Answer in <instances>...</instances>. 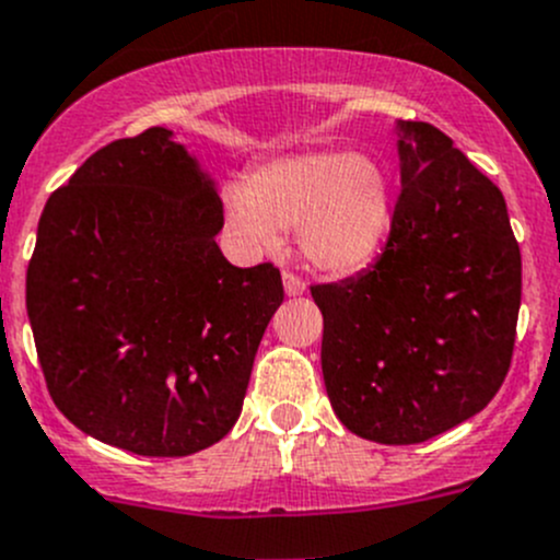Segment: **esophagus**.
<instances>
[{
	"label": "esophagus",
	"instance_id": "1",
	"mask_svg": "<svg viewBox=\"0 0 560 560\" xmlns=\"http://www.w3.org/2000/svg\"><path fill=\"white\" fill-rule=\"evenodd\" d=\"M281 279H284V292L290 298H298L306 292V281H303L298 273H292V270H284V276H281Z\"/></svg>",
	"mask_w": 560,
	"mask_h": 560
}]
</instances>
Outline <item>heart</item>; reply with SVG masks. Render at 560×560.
Returning <instances> with one entry per match:
<instances>
[{"instance_id": "b5f03b06", "label": "heart", "mask_w": 560, "mask_h": 560, "mask_svg": "<svg viewBox=\"0 0 560 560\" xmlns=\"http://www.w3.org/2000/svg\"><path fill=\"white\" fill-rule=\"evenodd\" d=\"M226 215L257 248L298 232L301 254L325 273H352L377 257L394 215V186L377 161L352 153H303L248 175L246 191H226Z\"/></svg>"}]
</instances>
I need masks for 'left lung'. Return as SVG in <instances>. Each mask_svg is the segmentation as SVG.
<instances>
[{
  "label": "left lung",
  "instance_id": "obj_1",
  "mask_svg": "<svg viewBox=\"0 0 560 560\" xmlns=\"http://www.w3.org/2000/svg\"><path fill=\"white\" fill-rule=\"evenodd\" d=\"M401 191L380 257L314 284L323 377L358 438L410 446L485 410L506 380L523 259L501 188L430 122H399Z\"/></svg>",
  "mask_w": 560,
  "mask_h": 560
}]
</instances>
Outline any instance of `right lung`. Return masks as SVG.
Listing matches in <instances>:
<instances>
[{"label": "right lung", "instance_id": "obj_1", "mask_svg": "<svg viewBox=\"0 0 560 560\" xmlns=\"http://www.w3.org/2000/svg\"><path fill=\"white\" fill-rule=\"evenodd\" d=\"M221 226L213 183L166 128L106 144L48 197L26 312L70 424L142 457L235 427L284 284L273 262H226Z\"/></svg>", "mask_w": 560, "mask_h": 560}]
</instances>
